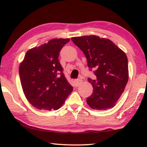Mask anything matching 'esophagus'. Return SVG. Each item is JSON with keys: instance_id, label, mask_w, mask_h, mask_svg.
<instances>
[{"instance_id": "1", "label": "esophagus", "mask_w": 147, "mask_h": 147, "mask_svg": "<svg viewBox=\"0 0 147 147\" xmlns=\"http://www.w3.org/2000/svg\"><path fill=\"white\" fill-rule=\"evenodd\" d=\"M74 82H75V84L76 86H78L80 85V84L82 82V80H80V79H77V80H74Z\"/></svg>"}]
</instances>
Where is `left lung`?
I'll return each mask as SVG.
<instances>
[{"label": "left lung", "instance_id": "1", "mask_svg": "<svg viewBox=\"0 0 147 147\" xmlns=\"http://www.w3.org/2000/svg\"><path fill=\"white\" fill-rule=\"evenodd\" d=\"M83 51L95 80L88 78L93 93L87 103L94 110H105L115 106L128 80V59L124 52L112 41L98 36L71 38Z\"/></svg>", "mask_w": 147, "mask_h": 147}]
</instances>
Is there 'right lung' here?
Masks as SVG:
<instances>
[{
    "label": "right lung",
    "mask_w": 147,
    "mask_h": 147,
    "mask_svg": "<svg viewBox=\"0 0 147 147\" xmlns=\"http://www.w3.org/2000/svg\"><path fill=\"white\" fill-rule=\"evenodd\" d=\"M69 39H53L27 51L19 66L24 94L29 103L39 110H56L73 91L58 57Z\"/></svg>",
    "instance_id": "right-lung-1"
}]
</instances>
